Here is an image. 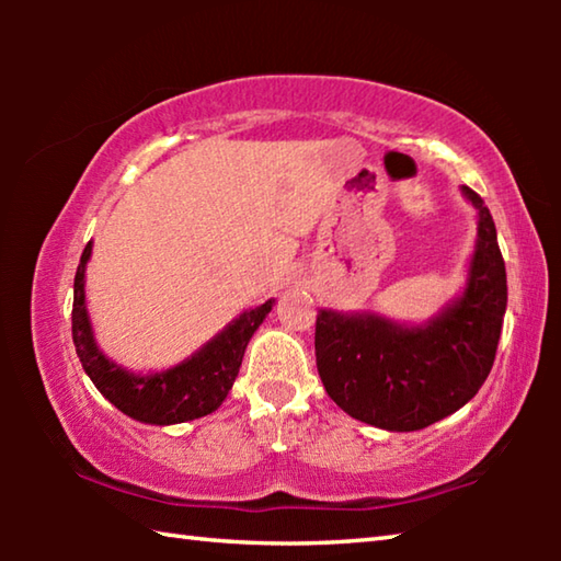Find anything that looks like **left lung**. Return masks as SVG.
<instances>
[{
	"mask_svg": "<svg viewBox=\"0 0 561 561\" xmlns=\"http://www.w3.org/2000/svg\"><path fill=\"white\" fill-rule=\"evenodd\" d=\"M462 195L478 210V240L458 299L415 327L319 309L321 383L360 423L396 433L428 428L468 403L495 364L507 309L505 260L482 197L468 185Z\"/></svg>",
	"mask_w": 561,
	"mask_h": 561,
	"instance_id": "8db88e82",
	"label": "left lung"
}]
</instances>
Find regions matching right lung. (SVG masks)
<instances>
[{
	"label": "right lung",
	"instance_id": "add662e5",
	"mask_svg": "<svg viewBox=\"0 0 561 561\" xmlns=\"http://www.w3.org/2000/svg\"><path fill=\"white\" fill-rule=\"evenodd\" d=\"M91 257V242L81 254L79 270L73 277V311L71 334L76 354L83 371L89 374L101 396L130 415L133 421L150 425H173L203 417L217 411L230 393L237 374H240L244 348L264 317L272 311L274 299L260 304L227 324L220 334L207 341L193 356L160 374H133L118 366L96 346L91 319L87 311V262Z\"/></svg>",
	"mask_w": 561,
	"mask_h": 561
}]
</instances>
